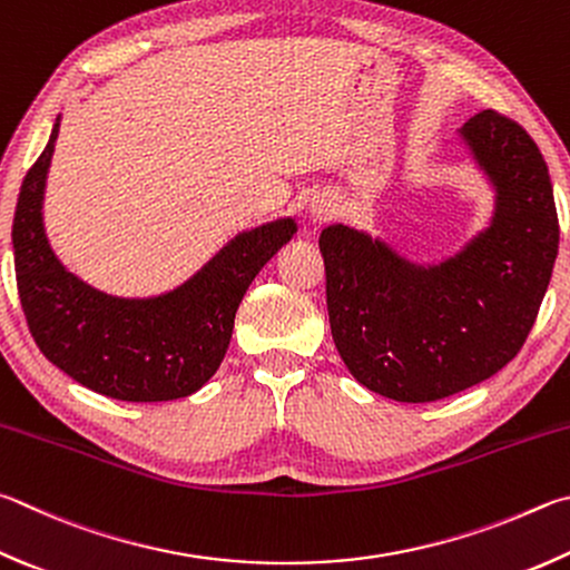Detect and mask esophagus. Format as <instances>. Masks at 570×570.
Segmentation results:
<instances>
[{"instance_id": "obj_1", "label": "esophagus", "mask_w": 570, "mask_h": 570, "mask_svg": "<svg viewBox=\"0 0 570 570\" xmlns=\"http://www.w3.org/2000/svg\"><path fill=\"white\" fill-rule=\"evenodd\" d=\"M331 212H334V204H331V199H324V196H321V199L312 202L314 222H326L328 216H331Z\"/></svg>"}]
</instances>
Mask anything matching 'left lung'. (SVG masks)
<instances>
[{
  "label": "left lung",
  "instance_id": "8db88e82",
  "mask_svg": "<svg viewBox=\"0 0 570 570\" xmlns=\"http://www.w3.org/2000/svg\"><path fill=\"white\" fill-rule=\"evenodd\" d=\"M461 134L499 196L493 224L459 256L421 268L348 226L318 236L338 354L358 384L393 401H439L501 371L551 282L558 214L541 149L495 109Z\"/></svg>",
  "mask_w": 570,
  "mask_h": 570
}]
</instances>
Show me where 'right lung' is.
<instances>
[{
	"instance_id": "add662e5",
	"label": "right lung",
	"mask_w": 570,
	"mask_h": 570,
	"mask_svg": "<svg viewBox=\"0 0 570 570\" xmlns=\"http://www.w3.org/2000/svg\"><path fill=\"white\" fill-rule=\"evenodd\" d=\"M47 149L19 189L12 244L19 302L37 346L81 386L119 401H171L202 389L229 348L234 316L262 266L292 239V219L236 236L177 292L117 298L69 274L41 224Z\"/></svg>"
}]
</instances>
